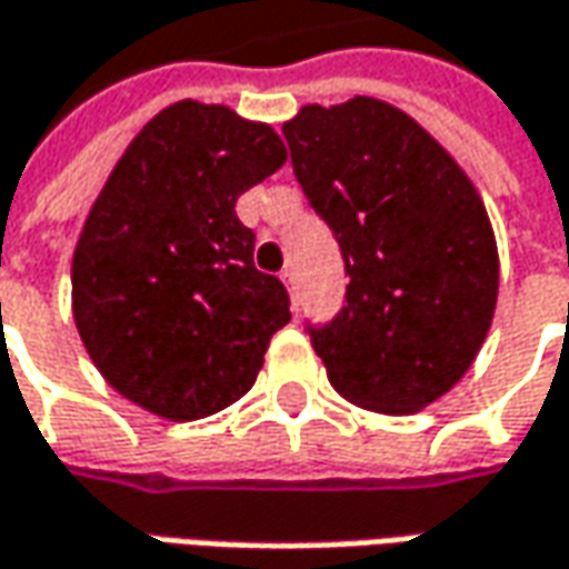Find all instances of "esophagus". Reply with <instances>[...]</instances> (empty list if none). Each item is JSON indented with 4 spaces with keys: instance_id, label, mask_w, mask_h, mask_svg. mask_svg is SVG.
Here are the masks:
<instances>
[{
    "instance_id": "34e87169",
    "label": "esophagus",
    "mask_w": 569,
    "mask_h": 569,
    "mask_svg": "<svg viewBox=\"0 0 569 569\" xmlns=\"http://www.w3.org/2000/svg\"><path fill=\"white\" fill-rule=\"evenodd\" d=\"M280 280H283L286 289H289V296L296 299V292H299V273H296L292 267H286L283 273H280Z\"/></svg>"
}]
</instances>
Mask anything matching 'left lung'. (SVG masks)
I'll list each match as a JSON object with an SVG mask.
<instances>
[{
	"label": "left lung",
	"mask_w": 569,
	"mask_h": 569,
	"mask_svg": "<svg viewBox=\"0 0 569 569\" xmlns=\"http://www.w3.org/2000/svg\"><path fill=\"white\" fill-rule=\"evenodd\" d=\"M292 172L343 254L346 302L305 321L327 378L375 412H416L466 375L498 302V246L472 182L390 103L305 107Z\"/></svg>",
	"instance_id": "left-lung-1"
}]
</instances>
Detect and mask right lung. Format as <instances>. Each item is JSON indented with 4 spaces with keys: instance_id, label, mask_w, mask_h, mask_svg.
Instances as JSON below:
<instances>
[{
    "instance_id": "obj_1",
    "label": "right lung",
    "mask_w": 569,
    "mask_h": 569,
    "mask_svg": "<svg viewBox=\"0 0 569 569\" xmlns=\"http://www.w3.org/2000/svg\"><path fill=\"white\" fill-rule=\"evenodd\" d=\"M283 163L273 128L194 100L128 144L71 264L78 333L126 400L194 421L251 390L289 292L254 267L236 201Z\"/></svg>"
}]
</instances>
